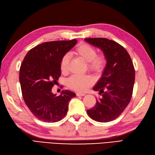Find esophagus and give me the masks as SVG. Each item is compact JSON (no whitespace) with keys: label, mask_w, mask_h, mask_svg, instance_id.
Wrapping results in <instances>:
<instances>
[{"label":"esophagus","mask_w":155,"mask_h":155,"mask_svg":"<svg viewBox=\"0 0 155 155\" xmlns=\"http://www.w3.org/2000/svg\"><path fill=\"white\" fill-rule=\"evenodd\" d=\"M84 95H86V94H84V93H80V92H77V96H84Z\"/></svg>","instance_id":"esophagus-1"}]
</instances>
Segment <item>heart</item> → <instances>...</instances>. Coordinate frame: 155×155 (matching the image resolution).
<instances>
[{
    "instance_id": "obj_1",
    "label": "heart",
    "mask_w": 155,
    "mask_h": 155,
    "mask_svg": "<svg viewBox=\"0 0 155 155\" xmlns=\"http://www.w3.org/2000/svg\"><path fill=\"white\" fill-rule=\"evenodd\" d=\"M97 50L94 47L85 43H81L75 48L74 53L88 63V69L95 74H100L105 69L107 60L103 54H97ZM69 64V55H64L61 60L60 69L63 73L68 71ZM92 78L89 75L84 77L73 75L67 81L68 87L74 91L84 92L92 85Z\"/></svg>"
}]
</instances>
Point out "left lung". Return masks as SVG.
<instances>
[{"mask_svg":"<svg viewBox=\"0 0 155 155\" xmlns=\"http://www.w3.org/2000/svg\"><path fill=\"white\" fill-rule=\"evenodd\" d=\"M85 41L101 49L107 60L102 77L93 88L101 97L92 108L87 110V114L96 121H113L131 99L135 82L134 64L126 49L116 41L102 38H86Z\"/></svg>","mask_w":155,"mask_h":155,"instance_id":"1","label":"left lung"}]
</instances>
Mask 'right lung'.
Here are the masks:
<instances>
[{
    "instance_id": "1",
    "label": "right lung",
    "mask_w": 155,
    "mask_h": 155,
    "mask_svg": "<svg viewBox=\"0 0 155 155\" xmlns=\"http://www.w3.org/2000/svg\"><path fill=\"white\" fill-rule=\"evenodd\" d=\"M77 40L43 43L28 52L21 64L19 79L23 99L34 116L45 122H57L66 116L68 104L76 96L63 91L56 96L52 87L61 76L62 57L76 45Z\"/></svg>"
}]
</instances>
